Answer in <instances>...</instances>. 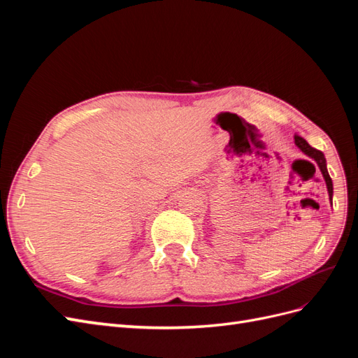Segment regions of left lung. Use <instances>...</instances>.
I'll use <instances>...</instances> for the list:
<instances>
[{
	"label": "left lung",
	"mask_w": 358,
	"mask_h": 358,
	"mask_svg": "<svg viewBox=\"0 0 358 358\" xmlns=\"http://www.w3.org/2000/svg\"><path fill=\"white\" fill-rule=\"evenodd\" d=\"M294 142H296V146L301 150V152H305L308 157H310L312 159H315V162L318 164L322 176H324V180H326V185H327V191H329V197H330V201L333 199V182H331V178L329 175L327 171V164H326V157H324V154L321 152V150L312 148L305 138L300 137V136H294Z\"/></svg>",
	"instance_id": "left-lung-1"
}]
</instances>
